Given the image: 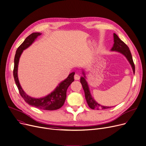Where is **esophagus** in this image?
Here are the masks:
<instances>
[{
  "label": "esophagus",
  "mask_w": 146,
  "mask_h": 146,
  "mask_svg": "<svg viewBox=\"0 0 146 146\" xmlns=\"http://www.w3.org/2000/svg\"><path fill=\"white\" fill-rule=\"evenodd\" d=\"M80 78V76L79 75H78V74H75L74 75V79H75V80H79Z\"/></svg>",
  "instance_id": "34e87169"
}]
</instances>
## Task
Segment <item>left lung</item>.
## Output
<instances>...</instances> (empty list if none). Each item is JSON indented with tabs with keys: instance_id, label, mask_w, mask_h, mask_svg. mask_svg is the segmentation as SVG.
Returning a JSON list of instances; mask_svg holds the SVG:
<instances>
[{
	"instance_id": "left-lung-1",
	"label": "left lung",
	"mask_w": 146,
	"mask_h": 146,
	"mask_svg": "<svg viewBox=\"0 0 146 146\" xmlns=\"http://www.w3.org/2000/svg\"><path fill=\"white\" fill-rule=\"evenodd\" d=\"M113 38H114V44L113 47L111 48V51H115L119 52L120 53L122 54L123 55H124L127 60L129 61V63L130 64L132 69L133 71V72L134 74L135 72V66H134V64L133 62V58L131 56V54L130 52V51L129 50V48L127 45L121 41L119 37L114 33L113 34ZM83 74L85 75V74L83 71ZM80 82L82 84V86L83 87V89L85 92V99L87 102V104L89 106V107L91 109H106L110 108L111 107H108V106H104L99 105L98 103L95 101V99L92 97L90 91H89V86L88 85V83L85 80V76L84 77H81V80Z\"/></svg>"
}]
</instances>
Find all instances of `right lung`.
Listing matches in <instances>:
<instances>
[{
	"mask_svg": "<svg viewBox=\"0 0 146 146\" xmlns=\"http://www.w3.org/2000/svg\"><path fill=\"white\" fill-rule=\"evenodd\" d=\"M40 33H33L29 35L23 41L16 50L15 56V65L13 70V76L15 81L17 85L19 93L21 97L29 105H31L40 109H43L46 110H57L61 108L66 99V91L68 86L74 81L75 72L71 73L66 79L62 81L54 91L49 95L41 98H35L27 95L22 89L18 79L17 76V69L19 59L21 54L23 50L28 48L32 43L35 41L37 37L40 36Z\"/></svg>",
	"mask_w": 146,
	"mask_h": 146,
	"instance_id": "right-lung-1",
	"label": "right lung"
}]
</instances>
